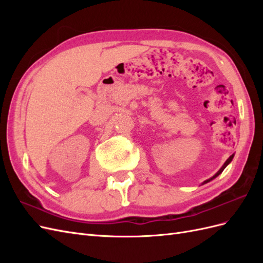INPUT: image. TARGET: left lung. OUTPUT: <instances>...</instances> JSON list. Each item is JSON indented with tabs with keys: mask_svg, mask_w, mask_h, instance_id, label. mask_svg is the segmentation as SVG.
<instances>
[{
	"mask_svg": "<svg viewBox=\"0 0 263 263\" xmlns=\"http://www.w3.org/2000/svg\"><path fill=\"white\" fill-rule=\"evenodd\" d=\"M233 158H234V155H232V156H230V157H229V158H228V159H227V160H226V162H225V163H224V165H222V166H221V168H220V169H219V171H218V172H217V173H216V174H215V176H214V177H213V178H211V179H209V180H206V181H204V183H208V182H210V181H211V180H213V179H214V178H216V177H217V176H219V174H220V173H221V172H222V171H224V169H225V168H226V166H227V165H228V164H229V162H230V161H232V160H233Z\"/></svg>",
	"mask_w": 263,
	"mask_h": 263,
	"instance_id": "left-lung-1",
	"label": "left lung"
}]
</instances>
